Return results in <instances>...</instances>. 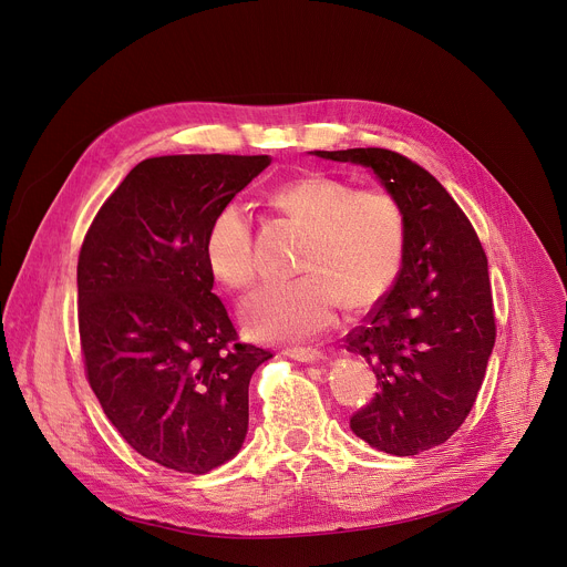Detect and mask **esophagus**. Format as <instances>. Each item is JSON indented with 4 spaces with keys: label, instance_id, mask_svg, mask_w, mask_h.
<instances>
[{
    "label": "esophagus",
    "instance_id": "obj_1",
    "mask_svg": "<svg viewBox=\"0 0 567 567\" xmlns=\"http://www.w3.org/2000/svg\"><path fill=\"white\" fill-rule=\"evenodd\" d=\"M282 354L289 357V359H293V361H302V363L320 361V359H322V352L316 350V348H287Z\"/></svg>",
    "mask_w": 567,
    "mask_h": 567
}]
</instances>
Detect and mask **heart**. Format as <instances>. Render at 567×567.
I'll use <instances>...</instances> for the list:
<instances>
[{"instance_id":"obj_1","label":"heart","mask_w":567,"mask_h":567,"mask_svg":"<svg viewBox=\"0 0 567 567\" xmlns=\"http://www.w3.org/2000/svg\"><path fill=\"white\" fill-rule=\"evenodd\" d=\"M267 204L302 228L296 274L245 300L239 318L258 341L298 343L334 326L339 302L348 311L379 305L394 287L406 254V215L385 190L361 188L328 173H302L274 184ZM210 278L245 291L256 280L254 226L235 202L221 204L204 233Z\"/></svg>"}]
</instances>
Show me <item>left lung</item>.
<instances>
[{
	"label": "left lung",
	"mask_w": 567,
	"mask_h": 567,
	"mask_svg": "<svg viewBox=\"0 0 567 567\" xmlns=\"http://www.w3.org/2000/svg\"><path fill=\"white\" fill-rule=\"evenodd\" d=\"M374 171L406 215V254L390 293L346 337L377 377L352 431L390 455L444 444L471 413L496 343L487 256L446 188L385 147L316 150Z\"/></svg>",
	"instance_id": "left-lung-1"
}]
</instances>
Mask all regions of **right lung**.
I'll return each instance as SVG.
<instances>
[{
  "instance_id": "obj_1",
  "label": "right lung",
  "mask_w": 567,
  "mask_h": 567,
  "mask_svg": "<svg viewBox=\"0 0 567 567\" xmlns=\"http://www.w3.org/2000/svg\"><path fill=\"white\" fill-rule=\"evenodd\" d=\"M271 158L141 161L96 213L78 256L87 381L121 437L182 473L230 460L249 429V381L269 350L241 343L204 262V233Z\"/></svg>"
}]
</instances>
